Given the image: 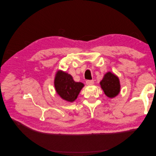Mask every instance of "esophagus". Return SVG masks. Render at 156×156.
<instances>
[{
    "instance_id": "34e87169",
    "label": "esophagus",
    "mask_w": 156,
    "mask_h": 156,
    "mask_svg": "<svg viewBox=\"0 0 156 156\" xmlns=\"http://www.w3.org/2000/svg\"><path fill=\"white\" fill-rule=\"evenodd\" d=\"M86 83L87 85H92V84H93L94 83V80H87V81H86Z\"/></svg>"
}]
</instances>
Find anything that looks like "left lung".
Returning <instances> with one entry per match:
<instances>
[{
	"label": "left lung",
	"mask_w": 156,
	"mask_h": 156,
	"mask_svg": "<svg viewBox=\"0 0 156 156\" xmlns=\"http://www.w3.org/2000/svg\"><path fill=\"white\" fill-rule=\"evenodd\" d=\"M100 85L105 95L113 98L116 97L120 91L119 79L116 75L108 72L105 74L100 82Z\"/></svg>",
	"instance_id": "8db88e82"
}]
</instances>
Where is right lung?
I'll list each match as a JSON object with an SVG mask.
<instances>
[{"mask_svg": "<svg viewBox=\"0 0 156 156\" xmlns=\"http://www.w3.org/2000/svg\"><path fill=\"white\" fill-rule=\"evenodd\" d=\"M54 84L56 93L61 98L69 102L76 100L84 87L83 83L74 81L72 75L60 70L56 73Z\"/></svg>", "mask_w": 156, "mask_h": 156, "instance_id": "obj_1", "label": "right lung"}]
</instances>
